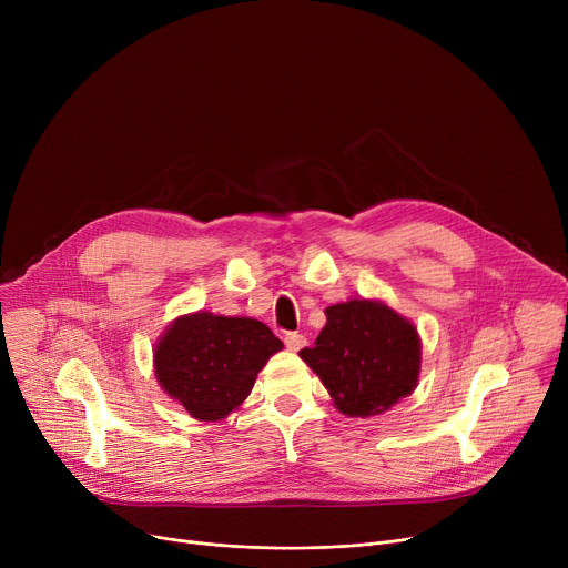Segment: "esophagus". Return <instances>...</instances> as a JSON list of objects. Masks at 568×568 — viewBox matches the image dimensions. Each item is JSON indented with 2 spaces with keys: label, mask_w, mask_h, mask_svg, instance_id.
<instances>
[{
  "label": "esophagus",
  "mask_w": 568,
  "mask_h": 568,
  "mask_svg": "<svg viewBox=\"0 0 568 568\" xmlns=\"http://www.w3.org/2000/svg\"><path fill=\"white\" fill-rule=\"evenodd\" d=\"M306 345V338L302 334H285V347L290 352H300Z\"/></svg>",
  "instance_id": "1"
}]
</instances>
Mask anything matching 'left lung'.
<instances>
[{
	"instance_id": "8db88e82",
	"label": "left lung",
	"mask_w": 568,
	"mask_h": 568,
	"mask_svg": "<svg viewBox=\"0 0 568 568\" xmlns=\"http://www.w3.org/2000/svg\"><path fill=\"white\" fill-rule=\"evenodd\" d=\"M326 324L300 352L347 416H375L407 398L422 373V338L412 320L379 300H349L324 311Z\"/></svg>"
}]
</instances>
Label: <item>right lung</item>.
<instances>
[{"label":"right lung","instance_id":"obj_1","mask_svg":"<svg viewBox=\"0 0 568 568\" xmlns=\"http://www.w3.org/2000/svg\"><path fill=\"white\" fill-rule=\"evenodd\" d=\"M283 343L253 317L209 311L179 315L154 347L161 389L197 422H221L251 396L257 373Z\"/></svg>","mask_w":568,"mask_h":568}]
</instances>
